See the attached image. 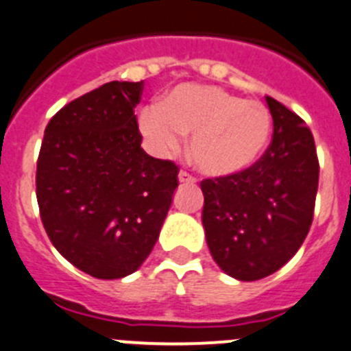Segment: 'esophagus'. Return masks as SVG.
Listing matches in <instances>:
<instances>
[{
    "label": "esophagus",
    "instance_id": "esophagus-1",
    "mask_svg": "<svg viewBox=\"0 0 351 351\" xmlns=\"http://www.w3.org/2000/svg\"><path fill=\"white\" fill-rule=\"evenodd\" d=\"M178 180H180V183H194L195 182L194 176H192L191 173H187V171H180L178 173Z\"/></svg>",
    "mask_w": 351,
    "mask_h": 351
}]
</instances>
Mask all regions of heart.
I'll return each instance as SVG.
<instances>
[{"mask_svg": "<svg viewBox=\"0 0 351 351\" xmlns=\"http://www.w3.org/2000/svg\"><path fill=\"white\" fill-rule=\"evenodd\" d=\"M138 124L160 156L175 152L182 136L191 134L189 159L195 168L208 176H230L257 162L273 121L261 101L241 99L215 85L183 84L157 108L141 110Z\"/></svg>", "mask_w": 351, "mask_h": 351, "instance_id": "b5f03b06", "label": "heart"}]
</instances>
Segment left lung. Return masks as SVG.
Listing matches in <instances>:
<instances>
[{
    "label": "left lung",
    "instance_id": "1",
    "mask_svg": "<svg viewBox=\"0 0 351 351\" xmlns=\"http://www.w3.org/2000/svg\"><path fill=\"white\" fill-rule=\"evenodd\" d=\"M273 138L264 156L238 175L206 178L203 226L223 273L255 282L295 255L313 222L317 148L301 117L266 96Z\"/></svg>",
    "mask_w": 351,
    "mask_h": 351
}]
</instances>
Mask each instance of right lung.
Masks as SVG:
<instances>
[{
  "label": "right lung",
  "instance_id": "1",
  "mask_svg": "<svg viewBox=\"0 0 351 351\" xmlns=\"http://www.w3.org/2000/svg\"><path fill=\"white\" fill-rule=\"evenodd\" d=\"M141 82H108L62 106L36 162L43 227L84 273L115 280L150 255L178 187V166L141 148Z\"/></svg>",
  "mask_w": 351,
  "mask_h": 351
}]
</instances>
